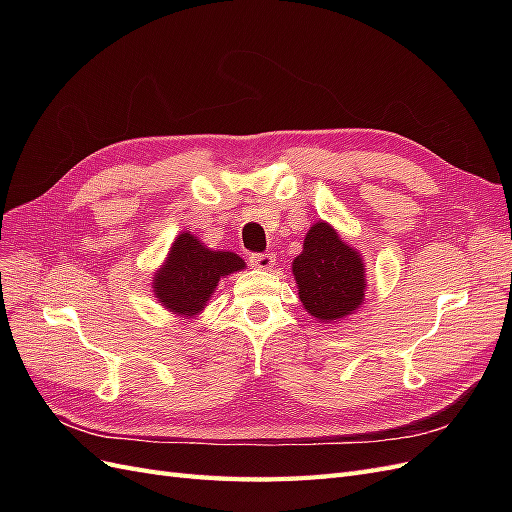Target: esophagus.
I'll return each mask as SVG.
<instances>
[{"label": "esophagus", "mask_w": 512, "mask_h": 512, "mask_svg": "<svg viewBox=\"0 0 512 512\" xmlns=\"http://www.w3.org/2000/svg\"><path fill=\"white\" fill-rule=\"evenodd\" d=\"M250 262H252V267H256V269L269 271L275 265V258L271 254H252Z\"/></svg>", "instance_id": "esophagus-1"}]
</instances>
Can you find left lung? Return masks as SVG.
<instances>
[{"instance_id": "obj_1", "label": "left lung", "mask_w": 512, "mask_h": 512, "mask_svg": "<svg viewBox=\"0 0 512 512\" xmlns=\"http://www.w3.org/2000/svg\"><path fill=\"white\" fill-rule=\"evenodd\" d=\"M292 275L307 314L324 324L342 320L363 305L365 262L329 222H316L307 230Z\"/></svg>"}]
</instances>
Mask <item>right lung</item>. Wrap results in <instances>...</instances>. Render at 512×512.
<instances>
[{
    "label": "right lung",
    "mask_w": 512,
    "mask_h": 512,
    "mask_svg": "<svg viewBox=\"0 0 512 512\" xmlns=\"http://www.w3.org/2000/svg\"><path fill=\"white\" fill-rule=\"evenodd\" d=\"M243 267V258L235 252L209 250L190 232H181L153 277V294L168 312L194 318L203 312L222 277Z\"/></svg>",
    "instance_id": "add662e5"
}]
</instances>
